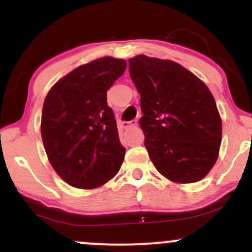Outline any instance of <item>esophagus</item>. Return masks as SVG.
I'll list each match as a JSON object with an SVG mask.
<instances>
[{
    "label": "esophagus",
    "mask_w": 252,
    "mask_h": 252,
    "mask_svg": "<svg viewBox=\"0 0 252 252\" xmlns=\"http://www.w3.org/2000/svg\"><path fill=\"white\" fill-rule=\"evenodd\" d=\"M137 124V120H132L129 121V122H123V126L124 128H130V126H135Z\"/></svg>",
    "instance_id": "esophagus-1"
}]
</instances>
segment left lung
I'll use <instances>...</instances> for the list:
<instances>
[{
	"instance_id": "obj_1",
	"label": "left lung",
	"mask_w": 252,
	"mask_h": 252,
	"mask_svg": "<svg viewBox=\"0 0 252 252\" xmlns=\"http://www.w3.org/2000/svg\"><path fill=\"white\" fill-rule=\"evenodd\" d=\"M129 73L141 96L140 126L155 168L179 184L201 180L216 163L221 141L210 90L170 60L137 56L129 60Z\"/></svg>"
}]
</instances>
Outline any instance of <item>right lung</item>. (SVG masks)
Instances as JSON below:
<instances>
[{
    "mask_svg": "<svg viewBox=\"0 0 252 252\" xmlns=\"http://www.w3.org/2000/svg\"><path fill=\"white\" fill-rule=\"evenodd\" d=\"M126 68L123 59L100 58L70 72L46 96L43 146L52 167L71 186H102L121 168L126 148L106 91Z\"/></svg>",
    "mask_w": 252,
    "mask_h": 252,
    "instance_id": "right-lung-1",
    "label": "right lung"
}]
</instances>
